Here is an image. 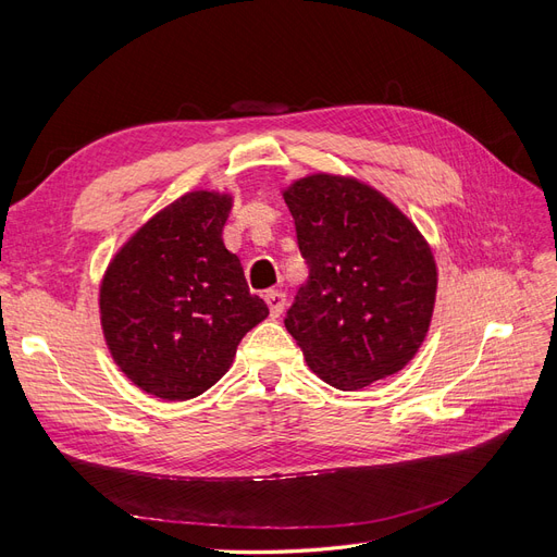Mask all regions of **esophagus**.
Masks as SVG:
<instances>
[{
  "mask_svg": "<svg viewBox=\"0 0 557 557\" xmlns=\"http://www.w3.org/2000/svg\"><path fill=\"white\" fill-rule=\"evenodd\" d=\"M264 301H267V307H269V315H272V318H278L283 313V309H285V295L281 290H267L264 293Z\"/></svg>",
  "mask_w": 557,
  "mask_h": 557,
  "instance_id": "obj_1",
  "label": "esophagus"
}]
</instances>
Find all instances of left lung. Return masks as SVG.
Returning a JSON list of instances; mask_svg holds the SVG:
<instances>
[{"label": "left lung", "instance_id": "8db88e82", "mask_svg": "<svg viewBox=\"0 0 557 557\" xmlns=\"http://www.w3.org/2000/svg\"><path fill=\"white\" fill-rule=\"evenodd\" d=\"M309 278L285 330L311 372L360 391L407 367L436 299L428 239L395 201L356 176L309 174L283 188Z\"/></svg>", "mask_w": 557, "mask_h": 557}]
</instances>
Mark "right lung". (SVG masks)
I'll return each instance as SVG.
<instances>
[{
    "label": "right lung",
    "instance_id": "add662e5",
    "mask_svg": "<svg viewBox=\"0 0 557 557\" xmlns=\"http://www.w3.org/2000/svg\"><path fill=\"white\" fill-rule=\"evenodd\" d=\"M232 205L230 193L181 195L115 250L99 283L107 348L146 395L185 401L209 391L269 315L225 248Z\"/></svg>",
    "mask_w": 557,
    "mask_h": 557
}]
</instances>
